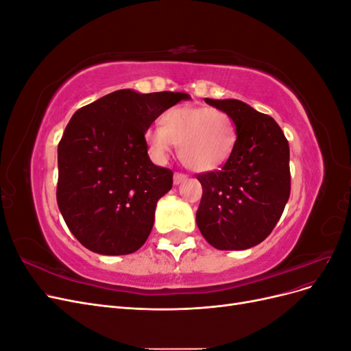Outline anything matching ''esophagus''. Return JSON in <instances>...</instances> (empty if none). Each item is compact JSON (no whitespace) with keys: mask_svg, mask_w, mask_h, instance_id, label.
Listing matches in <instances>:
<instances>
[{"mask_svg":"<svg viewBox=\"0 0 351 351\" xmlns=\"http://www.w3.org/2000/svg\"><path fill=\"white\" fill-rule=\"evenodd\" d=\"M173 180H174V184H176V186H178L180 183H183V182H186V180H187V177H186L184 174H182V173H176V174H174V178H173Z\"/></svg>","mask_w":351,"mask_h":351,"instance_id":"obj_1","label":"esophagus"}]
</instances>
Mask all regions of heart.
Wrapping results in <instances>:
<instances>
[{
    "instance_id": "b5f03b06",
    "label": "heart",
    "mask_w": 351,
    "mask_h": 351,
    "mask_svg": "<svg viewBox=\"0 0 351 351\" xmlns=\"http://www.w3.org/2000/svg\"><path fill=\"white\" fill-rule=\"evenodd\" d=\"M236 127L224 111L195 105H180L162 115V127L145 133L149 154L165 162L178 146L182 162L193 171L210 173L224 165L236 146Z\"/></svg>"
}]
</instances>
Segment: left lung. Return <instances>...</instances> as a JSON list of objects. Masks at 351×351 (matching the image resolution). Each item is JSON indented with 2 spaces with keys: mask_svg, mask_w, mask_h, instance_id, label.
Returning a JSON list of instances; mask_svg holds the SVG:
<instances>
[{
  "mask_svg": "<svg viewBox=\"0 0 351 351\" xmlns=\"http://www.w3.org/2000/svg\"><path fill=\"white\" fill-rule=\"evenodd\" d=\"M205 102L236 124V146L218 171L199 174L196 224L218 250H244L267 239L290 197V147L272 117L239 99Z\"/></svg>",
  "mask_w": 351,
  "mask_h": 351,
  "instance_id": "obj_1",
  "label": "left lung"
}]
</instances>
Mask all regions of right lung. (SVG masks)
I'll use <instances>...</instances> for the list:
<instances>
[{
    "label": "right lung",
    "mask_w": 351,
    "mask_h": 351,
    "mask_svg": "<svg viewBox=\"0 0 351 351\" xmlns=\"http://www.w3.org/2000/svg\"><path fill=\"white\" fill-rule=\"evenodd\" d=\"M189 98L183 92L121 89L74 112L58 143L57 204L84 247L117 256L143 246L156 202L173 187L171 169L147 155L145 133Z\"/></svg>",
    "instance_id": "1"
}]
</instances>
